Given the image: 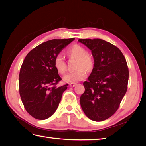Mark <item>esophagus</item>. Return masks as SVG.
Wrapping results in <instances>:
<instances>
[{
  "label": "esophagus",
  "mask_w": 146,
  "mask_h": 146,
  "mask_svg": "<svg viewBox=\"0 0 146 146\" xmlns=\"http://www.w3.org/2000/svg\"><path fill=\"white\" fill-rule=\"evenodd\" d=\"M76 85V83H70V86L71 87H75Z\"/></svg>",
  "instance_id": "esophagus-1"
}]
</instances>
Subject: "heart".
Segmentation results:
<instances>
[{"label":"heart","instance_id":"1","mask_svg":"<svg viewBox=\"0 0 146 146\" xmlns=\"http://www.w3.org/2000/svg\"><path fill=\"white\" fill-rule=\"evenodd\" d=\"M67 54L70 57L77 59L76 68L78 70L68 72L64 75L63 78V81L68 83H75L85 79L87 75V73L84 69L91 71L94 68V58L88 53L85 47L78 44H74L68 48ZM54 66L59 73L63 74L65 73L66 70V64L63 56L61 54H59L55 57Z\"/></svg>","mask_w":146,"mask_h":146}]
</instances>
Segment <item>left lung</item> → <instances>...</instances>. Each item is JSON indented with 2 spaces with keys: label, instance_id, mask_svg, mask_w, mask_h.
Returning a JSON list of instances; mask_svg holds the SVG:
<instances>
[{
  "label": "left lung",
  "instance_id": "8db88e82",
  "mask_svg": "<svg viewBox=\"0 0 146 146\" xmlns=\"http://www.w3.org/2000/svg\"><path fill=\"white\" fill-rule=\"evenodd\" d=\"M92 51L94 66L80 99L83 112L96 122L115 113L127 89L129 69L124 56L111 43L100 39H78Z\"/></svg>",
  "mask_w": 146,
  "mask_h": 146
}]
</instances>
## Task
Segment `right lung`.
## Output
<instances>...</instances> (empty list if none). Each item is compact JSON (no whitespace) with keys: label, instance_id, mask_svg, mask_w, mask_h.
<instances>
[{"label":"right lung","instance_id":"right-lung-1","mask_svg":"<svg viewBox=\"0 0 146 146\" xmlns=\"http://www.w3.org/2000/svg\"><path fill=\"white\" fill-rule=\"evenodd\" d=\"M75 39H52L27 54L19 73V94L26 111L38 120L48 119L56 110L68 84L57 87L61 77L54 66L55 57Z\"/></svg>","mask_w":146,"mask_h":146}]
</instances>
